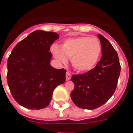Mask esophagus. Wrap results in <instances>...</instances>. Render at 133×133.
Wrapping results in <instances>:
<instances>
[{
    "label": "esophagus",
    "instance_id": "34e87169",
    "mask_svg": "<svg viewBox=\"0 0 133 133\" xmlns=\"http://www.w3.org/2000/svg\"><path fill=\"white\" fill-rule=\"evenodd\" d=\"M70 78H71V75L69 72H66V81H69Z\"/></svg>",
    "mask_w": 133,
    "mask_h": 133
}]
</instances>
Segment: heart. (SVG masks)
<instances>
[{"label":"heart","mask_w":133,"mask_h":133,"mask_svg":"<svg viewBox=\"0 0 133 133\" xmlns=\"http://www.w3.org/2000/svg\"><path fill=\"white\" fill-rule=\"evenodd\" d=\"M102 51L99 40L89 36H78L66 40L61 49L56 46L52 47L55 56L61 63L67 62L71 58V64L76 70L86 72L91 70L97 64Z\"/></svg>","instance_id":"1"}]
</instances>
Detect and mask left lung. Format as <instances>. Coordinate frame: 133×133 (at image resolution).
<instances>
[{
    "instance_id": "1",
    "label": "left lung",
    "mask_w": 133,
    "mask_h": 133,
    "mask_svg": "<svg viewBox=\"0 0 133 133\" xmlns=\"http://www.w3.org/2000/svg\"><path fill=\"white\" fill-rule=\"evenodd\" d=\"M102 46L101 59L94 69L84 74L73 75L75 89L70 93L72 102L84 109H97L112 97L121 72L118 54L110 42L98 34Z\"/></svg>"
}]
</instances>
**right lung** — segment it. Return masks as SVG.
I'll use <instances>...</instances> for the list:
<instances>
[{
  "instance_id": "add662e5",
  "label": "right lung",
  "mask_w": 133,
  "mask_h": 133,
  "mask_svg": "<svg viewBox=\"0 0 133 133\" xmlns=\"http://www.w3.org/2000/svg\"><path fill=\"white\" fill-rule=\"evenodd\" d=\"M58 36L54 32L35 30L20 41L9 56L8 85L21 106L44 109L50 103L55 88L65 82V69L50 65V45Z\"/></svg>"
}]
</instances>
